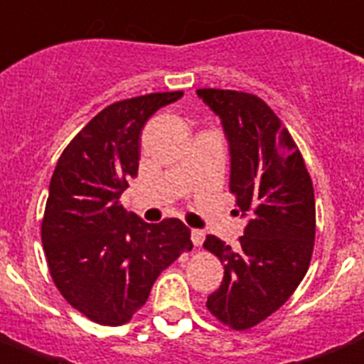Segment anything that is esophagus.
I'll list each match as a JSON object with an SVG mask.
<instances>
[{"mask_svg":"<svg viewBox=\"0 0 364 364\" xmlns=\"http://www.w3.org/2000/svg\"><path fill=\"white\" fill-rule=\"evenodd\" d=\"M203 239H205V233H203L201 229H193L191 231V241L195 247H201Z\"/></svg>","mask_w":364,"mask_h":364,"instance_id":"esophagus-1","label":"esophagus"}]
</instances>
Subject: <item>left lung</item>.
I'll return each mask as SVG.
<instances>
[{"label": "left lung", "mask_w": 364, "mask_h": 364, "mask_svg": "<svg viewBox=\"0 0 364 364\" xmlns=\"http://www.w3.org/2000/svg\"><path fill=\"white\" fill-rule=\"evenodd\" d=\"M221 119L229 143V189L247 219L239 247L215 235L203 247L223 263L221 287L207 306L237 331L255 327L293 295L315 243V193L305 161L263 99L227 89H197Z\"/></svg>", "instance_id": "left-lung-1"}]
</instances>
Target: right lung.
<instances>
[{"label": "right lung", "instance_id": "obj_1", "mask_svg": "<svg viewBox=\"0 0 364 364\" xmlns=\"http://www.w3.org/2000/svg\"><path fill=\"white\" fill-rule=\"evenodd\" d=\"M183 91L117 101L79 131L49 183L41 241L49 273L69 305L99 325H123L145 305L165 267L191 251L179 219L145 223L119 197L137 177L141 131Z\"/></svg>", "mask_w": 364, "mask_h": 364}]
</instances>
